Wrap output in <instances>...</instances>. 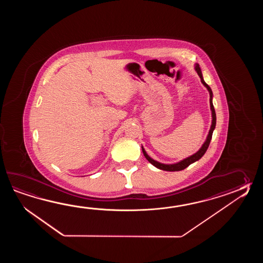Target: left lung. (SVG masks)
Here are the masks:
<instances>
[{"mask_svg":"<svg viewBox=\"0 0 263 263\" xmlns=\"http://www.w3.org/2000/svg\"><path fill=\"white\" fill-rule=\"evenodd\" d=\"M195 68H196V72H197V74L199 75V77L201 79L202 84H204V85L207 87V89L209 90V92H210V97H211V98H210V104H211V110H212V116H213V121H212L211 129H210L209 134H208L207 139H206L205 143L203 144L201 148H200L199 151H197L196 153H195L194 155H192V156L188 157V158H186L184 160H182L181 162H177V163H174V164H164V163H161V162H157L155 160L151 159V157L146 154V152H145V149H144V147L142 146V151H143V153H144V155H145V159H146L148 162H151V164H153L155 167L162 169V170H164V171H180V170H183L185 168L188 167L191 163L198 161V160L205 154V152L207 151L208 147H209L210 143H211L212 137H213V129H215V125H216V114H215V110H214V107H213V91L211 89V87L205 83V81L203 80L201 69H200L198 64H196V67H195Z\"/></svg>","mask_w":263,"mask_h":263,"instance_id":"1","label":"left lung"}]
</instances>
